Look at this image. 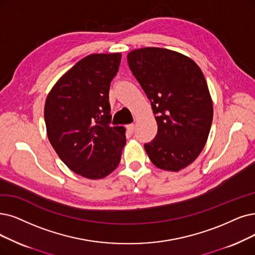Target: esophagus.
I'll return each mask as SVG.
<instances>
[{
    "instance_id": "obj_1",
    "label": "esophagus",
    "mask_w": 255,
    "mask_h": 255,
    "mask_svg": "<svg viewBox=\"0 0 255 255\" xmlns=\"http://www.w3.org/2000/svg\"><path fill=\"white\" fill-rule=\"evenodd\" d=\"M127 129L128 130V133H130V134H133L134 133V130H135V125H128V126H127Z\"/></svg>"
}]
</instances>
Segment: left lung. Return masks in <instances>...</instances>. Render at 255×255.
I'll use <instances>...</instances> for the list:
<instances>
[{"instance_id": "obj_1", "label": "left lung", "mask_w": 255, "mask_h": 255, "mask_svg": "<svg viewBox=\"0 0 255 255\" xmlns=\"http://www.w3.org/2000/svg\"><path fill=\"white\" fill-rule=\"evenodd\" d=\"M128 64L156 116L158 133L144 143L150 161L164 170L186 167L204 148L213 117L201 69L185 55L154 47L131 51Z\"/></svg>"}]
</instances>
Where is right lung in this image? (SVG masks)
<instances>
[{"label": "right lung", "mask_w": 255, "mask_h": 255, "mask_svg": "<svg viewBox=\"0 0 255 255\" xmlns=\"http://www.w3.org/2000/svg\"><path fill=\"white\" fill-rule=\"evenodd\" d=\"M120 53L91 54L71 68L47 96L45 122L51 145L65 164L88 179H101L119 164L127 138L112 127L109 92Z\"/></svg>", "instance_id": "add662e5"}]
</instances>
